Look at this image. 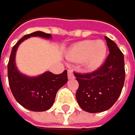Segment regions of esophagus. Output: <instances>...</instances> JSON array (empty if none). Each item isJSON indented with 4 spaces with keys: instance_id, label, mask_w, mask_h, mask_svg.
Masks as SVG:
<instances>
[{
    "instance_id": "obj_1",
    "label": "esophagus",
    "mask_w": 135,
    "mask_h": 135,
    "mask_svg": "<svg viewBox=\"0 0 135 135\" xmlns=\"http://www.w3.org/2000/svg\"><path fill=\"white\" fill-rule=\"evenodd\" d=\"M68 79H74L75 78L74 74H73V72H72L71 70H68Z\"/></svg>"
}]
</instances>
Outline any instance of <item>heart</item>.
<instances>
[{"label":"heart","mask_w":135,"mask_h":135,"mask_svg":"<svg viewBox=\"0 0 135 135\" xmlns=\"http://www.w3.org/2000/svg\"><path fill=\"white\" fill-rule=\"evenodd\" d=\"M107 50V45L102 41H83L68 49L67 57L73 61H83L87 69L95 70L104 63Z\"/></svg>","instance_id":"heart-1"}]
</instances>
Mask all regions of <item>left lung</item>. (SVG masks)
Segmentation results:
<instances>
[{
	"label": "left lung",
	"mask_w": 135,
	"mask_h": 135,
	"mask_svg": "<svg viewBox=\"0 0 135 135\" xmlns=\"http://www.w3.org/2000/svg\"><path fill=\"white\" fill-rule=\"evenodd\" d=\"M109 54L101 67L91 73L74 72L79 82L76 100L82 109L96 113L109 109L119 98L125 80L124 57L117 45L104 37Z\"/></svg>",
	"instance_id": "obj_1"
}]
</instances>
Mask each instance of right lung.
<instances>
[{"label": "right lung", "instance_id": "1", "mask_svg": "<svg viewBox=\"0 0 135 135\" xmlns=\"http://www.w3.org/2000/svg\"><path fill=\"white\" fill-rule=\"evenodd\" d=\"M51 38L50 34L36 31L24 35L12 47L8 64V78L11 91L16 101L27 109L34 112H43L49 109L53 104L58 90L68 82V72L55 75L50 71L36 76L29 77L21 74L15 62L18 46L25 39L31 37Z\"/></svg>", "mask_w": 135, "mask_h": 135}]
</instances>
